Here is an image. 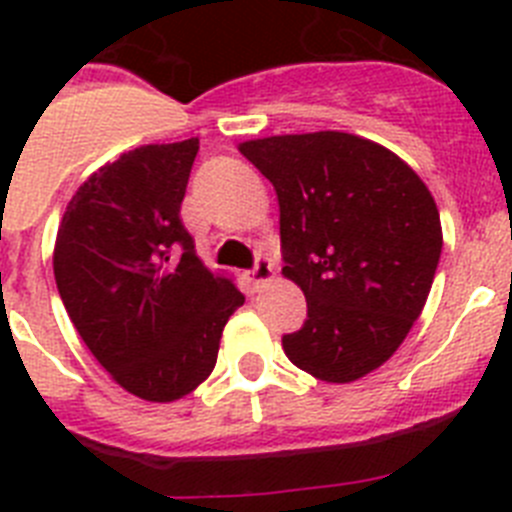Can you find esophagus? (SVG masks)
I'll return each instance as SVG.
<instances>
[{"mask_svg": "<svg viewBox=\"0 0 512 512\" xmlns=\"http://www.w3.org/2000/svg\"><path fill=\"white\" fill-rule=\"evenodd\" d=\"M248 279H251L253 289H261L266 282H271V279H274V264H271L266 256H259V259H256V264H253L251 274H248Z\"/></svg>", "mask_w": 512, "mask_h": 512, "instance_id": "obj_1", "label": "esophagus"}]
</instances>
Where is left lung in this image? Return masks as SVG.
<instances>
[{
  "instance_id": "1",
  "label": "left lung",
  "mask_w": 512,
  "mask_h": 512,
  "mask_svg": "<svg viewBox=\"0 0 512 512\" xmlns=\"http://www.w3.org/2000/svg\"><path fill=\"white\" fill-rule=\"evenodd\" d=\"M274 184L282 274L307 320L282 338L302 372L346 384L395 354L423 312L441 259V217L400 156L338 130L246 140Z\"/></svg>"
}]
</instances>
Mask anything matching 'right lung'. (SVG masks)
Wrapping results in <instances>:
<instances>
[{
  "mask_svg": "<svg viewBox=\"0 0 512 512\" xmlns=\"http://www.w3.org/2000/svg\"><path fill=\"white\" fill-rule=\"evenodd\" d=\"M200 140L140 146L94 171L63 212L53 274L71 323L122 390L174 402L212 374L246 297L194 253L182 210Z\"/></svg>",
  "mask_w": 512,
  "mask_h": 512,
  "instance_id": "right-lung-1",
  "label": "right lung"
}]
</instances>
